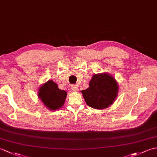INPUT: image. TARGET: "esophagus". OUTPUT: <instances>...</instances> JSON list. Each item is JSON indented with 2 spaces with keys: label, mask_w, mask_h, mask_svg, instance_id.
I'll use <instances>...</instances> for the list:
<instances>
[{
  "label": "esophagus",
  "mask_w": 157,
  "mask_h": 157,
  "mask_svg": "<svg viewBox=\"0 0 157 157\" xmlns=\"http://www.w3.org/2000/svg\"><path fill=\"white\" fill-rule=\"evenodd\" d=\"M71 88L73 91H75V92H78V87L76 86L75 85H71Z\"/></svg>",
  "instance_id": "1"
}]
</instances>
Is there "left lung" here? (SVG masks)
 I'll list each match as a JSON object with an SVG mask.
<instances>
[{"instance_id": "left-lung-1", "label": "left lung", "mask_w": 157, "mask_h": 157, "mask_svg": "<svg viewBox=\"0 0 157 157\" xmlns=\"http://www.w3.org/2000/svg\"><path fill=\"white\" fill-rule=\"evenodd\" d=\"M89 87L82 90L83 98L89 106L104 109L112 104L117 96L118 87L116 80L106 74L93 75Z\"/></svg>"}]
</instances>
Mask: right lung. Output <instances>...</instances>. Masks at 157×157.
Instances as JSON below:
<instances>
[{
  "label": "right lung",
  "mask_w": 157,
  "mask_h": 157,
  "mask_svg": "<svg viewBox=\"0 0 157 157\" xmlns=\"http://www.w3.org/2000/svg\"><path fill=\"white\" fill-rule=\"evenodd\" d=\"M39 97L49 110H56L63 105L67 92L59 89L57 83L49 80L39 89Z\"/></svg>",
  "instance_id": "right-lung-1"
}]
</instances>
